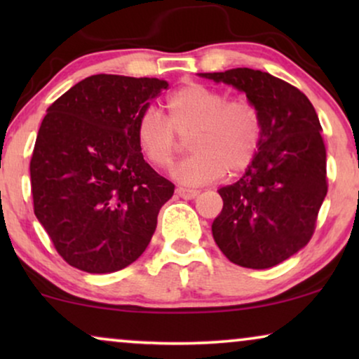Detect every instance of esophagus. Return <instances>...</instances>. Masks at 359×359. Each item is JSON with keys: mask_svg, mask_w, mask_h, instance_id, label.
Segmentation results:
<instances>
[{"mask_svg": "<svg viewBox=\"0 0 359 359\" xmlns=\"http://www.w3.org/2000/svg\"><path fill=\"white\" fill-rule=\"evenodd\" d=\"M176 194L183 199H194L199 196L198 189H189V188H176Z\"/></svg>", "mask_w": 359, "mask_h": 359, "instance_id": "34e87169", "label": "esophagus"}]
</instances>
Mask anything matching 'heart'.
Wrapping results in <instances>:
<instances>
[{"label":"heart","mask_w":359,"mask_h":359,"mask_svg":"<svg viewBox=\"0 0 359 359\" xmlns=\"http://www.w3.org/2000/svg\"><path fill=\"white\" fill-rule=\"evenodd\" d=\"M166 119L154 109L137 119V145L156 168H170L180 149V137L189 135L188 158L173 175L186 184H204L247 170L257 158L263 139V121L252 101L229 100L215 88L188 81L163 102Z\"/></svg>","instance_id":"heart-1"}]
</instances>
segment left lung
Returning a JSON list of instances; mask_svg holds the SVG:
<instances>
[{
    "mask_svg": "<svg viewBox=\"0 0 359 359\" xmlns=\"http://www.w3.org/2000/svg\"><path fill=\"white\" fill-rule=\"evenodd\" d=\"M199 76L243 91L263 121L257 158L237 183L219 189L224 208L212 222L215 243L238 266H276L312 238L327 196L317 112L302 91L266 72L232 68Z\"/></svg>",
    "mask_w": 359,
    "mask_h": 359,
    "instance_id": "obj_1",
    "label": "left lung"
}]
</instances>
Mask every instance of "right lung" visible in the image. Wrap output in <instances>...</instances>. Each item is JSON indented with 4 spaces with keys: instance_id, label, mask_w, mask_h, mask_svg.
Returning a JSON list of instances; mask_svg holds the SVG:
<instances>
[{
    "instance_id": "right-lung-1",
    "label": "right lung",
    "mask_w": 359,
    "mask_h": 359,
    "mask_svg": "<svg viewBox=\"0 0 359 359\" xmlns=\"http://www.w3.org/2000/svg\"><path fill=\"white\" fill-rule=\"evenodd\" d=\"M166 88L102 73L47 109L31 158L34 214L70 266L114 273L149 247L175 184L144 160L135 126Z\"/></svg>"
}]
</instances>
